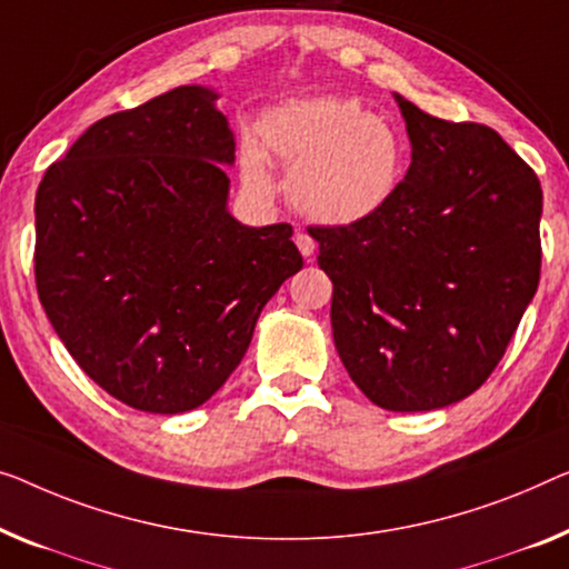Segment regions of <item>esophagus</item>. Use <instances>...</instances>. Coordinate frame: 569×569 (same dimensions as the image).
<instances>
[{
    "label": "esophagus",
    "instance_id": "obj_1",
    "mask_svg": "<svg viewBox=\"0 0 569 569\" xmlns=\"http://www.w3.org/2000/svg\"><path fill=\"white\" fill-rule=\"evenodd\" d=\"M296 248L301 250L303 258H311L313 250H317V242H313V237L307 232H299L296 234Z\"/></svg>",
    "mask_w": 569,
    "mask_h": 569
}]
</instances>
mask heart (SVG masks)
<instances>
[{
	"label": "heart",
	"instance_id": "1",
	"mask_svg": "<svg viewBox=\"0 0 569 569\" xmlns=\"http://www.w3.org/2000/svg\"><path fill=\"white\" fill-rule=\"evenodd\" d=\"M261 148L258 149L257 146ZM403 140L355 99H293L260 117L258 142L240 146V176L258 197H273L276 176H288V197L311 222L350 227L376 217L403 176Z\"/></svg>",
	"mask_w": 569,
	"mask_h": 569
}]
</instances>
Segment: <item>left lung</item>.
I'll use <instances>...</instances> for the list:
<instances>
[{
	"label": "left lung",
	"instance_id": "left-lung-1",
	"mask_svg": "<svg viewBox=\"0 0 569 569\" xmlns=\"http://www.w3.org/2000/svg\"><path fill=\"white\" fill-rule=\"evenodd\" d=\"M393 97L411 140L393 199L309 234L355 386L380 409L435 411L486 383L537 293L541 186L496 130Z\"/></svg>",
	"mask_w": 569,
	"mask_h": 569
}]
</instances>
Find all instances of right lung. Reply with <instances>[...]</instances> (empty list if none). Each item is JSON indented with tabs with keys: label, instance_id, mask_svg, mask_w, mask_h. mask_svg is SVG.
Returning a JSON list of instances; mask_svg holds the SVG:
<instances>
[{
	"label": "right lung",
	"instance_id": "right-lung-1",
	"mask_svg": "<svg viewBox=\"0 0 569 569\" xmlns=\"http://www.w3.org/2000/svg\"><path fill=\"white\" fill-rule=\"evenodd\" d=\"M217 99L178 87L109 114L38 186L42 309L79 368L138 411L209 401L303 266L291 224L227 209L234 134Z\"/></svg>",
	"mask_w": 569,
	"mask_h": 569
}]
</instances>
